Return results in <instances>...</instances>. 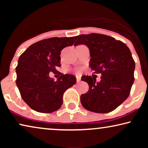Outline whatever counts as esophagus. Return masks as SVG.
I'll list each match as a JSON object with an SVG mask.
<instances>
[{"instance_id":"esophagus-1","label":"esophagus","mask_w":148,"mask_h":148,"mask_svg":"<svg viewBox=\"0 0 148 148\" xmlns=\"http://www.w3.org/2000/svg\"><path fill=\"white\" fill-rule=\"evenodd\" d=\"M76 79H77V83L81 82V76L77 75L76 76Z\"/></svg>"}]
</instances>
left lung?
I'll use <instances>...</instances> for the list:
<instances>
[{
  "label": "left lung",
  "mask_w": 148,
  "mask_h": 148,
  "mask_svg": "<svg viewBox=\"0 0 148 148\" xmlns=\"http://www.w3.org/2000/svg\"><path fill=\"white\" fill-rule=\"evenodd\" d=\"M74 46L89 48V65L94 73L101 74L100 82L91 76H82L89 90L81 96L83 107L91 112H112L128 98L134 82L135 61L126 44L110 36L100 34H82Z\"/></svg>",
  "instance_id": "left-lung-1"
}]
</instances>
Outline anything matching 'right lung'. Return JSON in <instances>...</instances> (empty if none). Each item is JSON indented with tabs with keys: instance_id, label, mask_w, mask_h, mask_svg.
Wrapping results in <instances>:
<instances>
[{
	"instance_id": "1",
	"label": "right lung",
	"mask_w": 148,
	"mask_h": 148,
	"mask_svg": "<svg viewBox=\"0 0 148 148\" xmlns=\"http://www.w3.org/2000/svg\"><path fill=\"white\" fill-rule=\"evenodd\" d=\"M77 36L51 38L29 46L18 60L16 84L26 104L33 110L50 113L59 109L64 92L76 84L73 75L60 73L56 81L49 77L60 66V52L71 46Z\"/></svg>"
}]
</instances>
